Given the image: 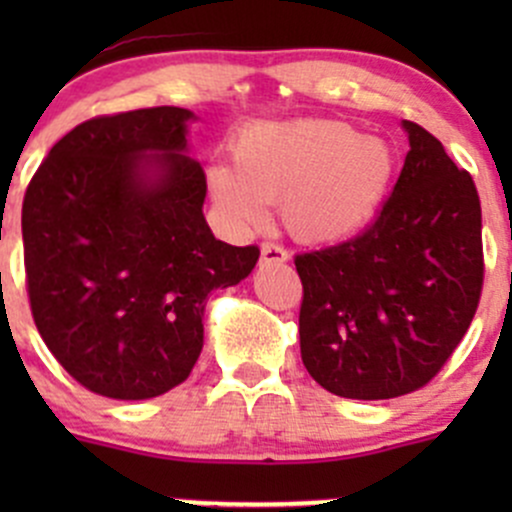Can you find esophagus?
Here are the masks:
<instances>
[{"label":"esophagus","mask_w":512,"mask_h":512,"mask_svg":"<svg viewBox=\"0 0 512 512\" xmlns=\"http://www.w3.org/2000/svg\"><path fill=\"white\" fill-rule=\"evenodd\" d=\"M287 250L282 245H277V242H262V265H282V262H287Z\"/></svg>","instance_id":"esophagus-1"}]
</instances>
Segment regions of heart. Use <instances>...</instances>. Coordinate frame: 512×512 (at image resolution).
<instances>
[{
  "label": "heart",
  "instance_id": "heart-1",
  "mask_svg": "<svg viewBox=\"0 0 512 512\" xmlns=\"http://www.w3.org/2000/svg\"><path fill=\"white\" fill-rule=\"evenodd\" d=\"M386 141L359 136L329 118L257 123L235 141V168L215 165V200L240 223L260 225L282 203L289 230L309 242H334L374 220L394 178Z\"/></svg>",
  "mask_w": 512,
  "mask_h": 512
}]
</instances>
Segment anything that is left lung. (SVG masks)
<instances>
[{"mask_svg": "<svg viewBox=\"0 0 512 512\" xmlns=\"http://www.w3.org/2000/svg\"><path fill=\"white\" fill-rule=\"evenodd\" d=\"M404 128L411 151L374 223L294 257L302 361L344 399H396L426 386L461 344L483 292L476 183L426 128Z\"/></svg>", "mask_w": 512, "mask_h": 512, "instance_id": "8db88e82", "label": "left lung"}]
</instances>
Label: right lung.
<instances>
[{"instance_id":"add662e5","label":"right lung","mask_w":512,"mask_h":512,"mask_svg":"<svg viewBox=\"0 0 512 512\" xmlns=\"http://www.w3.org/2000/svg\"><path fill=\"white\" fill-rule=\"evenodd\" d=\"M178 106L96 116L49 151L24 193L29 307L54 359L98 396L153 399L188 379L205 299L260 247L215 240L205 170Z\"/></svg>"}]
</instances>
